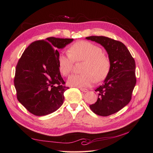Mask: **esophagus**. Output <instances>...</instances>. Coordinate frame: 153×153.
<instances>
[{"mask_svg": "<svg viewBox=\"0 0 153 153\" xmlns=\"http://www.w3.org/2000/svg\"><path fill=\"white\" fill-rule=\"evenodd\" d=\"M79 89H80V91H82V92H86L88 91V90H87V89H84V88H81V87H80Z\"/></svg>", "mask_w": 153, "mask_h": 153, "instance_id": "34e87169", "label": "esophagus"}]
</instances>
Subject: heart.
Instances as JSON below:
<instances>
[{
	"instance_id": "obj_1",
	"label": "heart",
	"mask_w": 153,
	"mask_h": 153,
	"mask_svg": "<svg viewBox=\"0 0 153 153\" xmlns=\"http://www.w3.org/2000/svg\"><path fill=\"white\" fill-rule=\"evenodd\" d=\"M69 52H61L58 56L59 69L62 75L67 76L70 74L75 61H85L82 69L84 74L71 75L68 80L69 86L89 87L96 80L102 81L108 75L110 59L98 45L89 41H80L73 44Z\"/></svg>"
}]
</instances>
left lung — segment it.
I'll use <instances>...</instances> for the list:
<instances>
[{"label":"left lung","instance_id":"8db88e82","mask_svg":"<svg viewBox=\"0 0 153 153\" xmlns=\"http://www.w3.org/2000/svg\"><path fill=\"white\" fill-rule=\"evenodd\" d=\"M86 39L100 44L106 50L110 69L103 84L97 88L98 100L89 106L94 114L108 116L126 106L136 84L135 62L123 43L105 36H89Z\"/></svg>","mask_w":153,"mask_h":153}]
</instances>
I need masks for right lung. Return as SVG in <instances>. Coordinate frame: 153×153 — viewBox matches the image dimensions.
<instances>
[{"instance_id":"right-lung-1","label":"right lung","mask_w":153,"mask_h":153,"mask_svg":"<svg viewBox=\"0 0 153 153\" xmlns=\"http://www.w3.org/2000/svg\"><path fill=\"white\" fill-rule=\"evenodd\" d=\"M73 39L55 38L32 43L23 53L16 68L14 84L17 99L37 116L54 112L63 104L64 85L58 66V49Z\"/></svg>"}]
</instances>
